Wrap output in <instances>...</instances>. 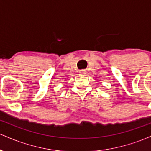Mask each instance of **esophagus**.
I'll return each mask as SVG.
<instances>
[{
	"label": "esophagus",
	"mask_w": 151,
	"mask_h": 151,
	"mask_svg": "<svg viewBox=\"0 0 151 151\" xmlns=\"http://www.w3.org/2000/svg\"><path fill=\"white\" fill-rule=\"evenodd\" d=\"M79 73L81 74H83V75H84V74H86V71L85 70H81L80 72H79Z\"/></svg>",
	"instance_id": "34e87169"
}]
</instances>
